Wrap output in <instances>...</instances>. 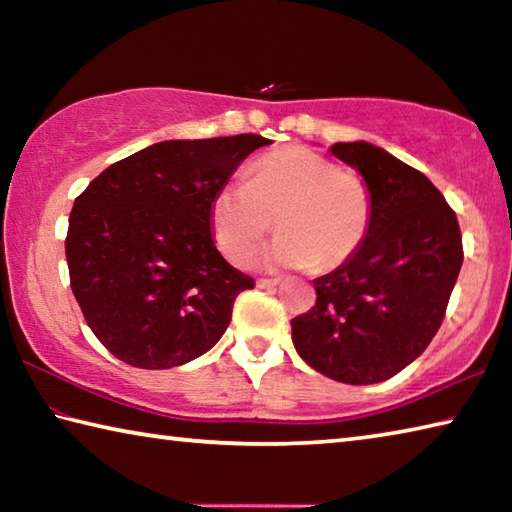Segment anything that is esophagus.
<instances>
[{"mask_svg": "<svg viewBox=\"0 0 512 512\" xmlns=\"http://www.w3.org/2000/svg\"><path fill=\"white\" fill-rule=\"evenodd\" d=\"M277 284H280L277 277H259V280H257L259 289H273V287H277Z\"/></svg>", "mask_w": 512, "mask_h": 512, "instance_id": "esophagus-1", "label": "esophagus"}]
</instances>
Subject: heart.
Listing matches in <instances>:
<instances>
[{
    "label": "heart",
    "instance_id": "b5f03b06",
    "mask_svg": "<svg viewBox=\"0 0 512 512\" xmlns=\"http://www.w3.org/2000/svg\"><path fill=\"white\" fill-rule=\"evenodd\" d=\"M370 214V189L357 171L305 146H282L250 164L246 185H223L212 196L210 230L223 257L241 266L275 219L282 235L264 262L334 271L357 253Z\"/></svg>",
    "mask_w": 512,
    "mask_h": 512
}]
</instances>
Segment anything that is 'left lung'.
I'll use <instances>...</instances> for the list:
<instances>
[{
	"instance_id": "1",
	"label": "left lung",
	"mask_w": 512,
	"mask_h": 512,
	"mask_svg": "<svg viewBox=\"0 0 512 512\" xmlns=\"http://www.w3.org/2000/svg\"><path fill=\"white\" fill-rule=\"evenodd\" d=\"M332 153L366 180L370 225L348 262L316 277V305L291 320V339L320 375L377 384L436 336L463 264L461 228L431 180L395 155L368 142Z\"/></svg>"
}]
</instances>
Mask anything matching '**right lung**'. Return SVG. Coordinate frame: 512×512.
Here are the masks:
<instances>
[{"mask_svg": "<svg viewBox=\"0 0 512 512\" xmlns=\"http://www.w3.org/2000/svg\"><path fill=\"white\" fill-rule=\"evenodd\" d=\"M262 135L169 140L99 173L69 214L65 255L94 336L128 366L164 370L212 350L253 277L221 257L212 196Z\"/></svg>", "mask_w": 512, "mask_h": 512, "instance_id": "right-lung-1", "label": "right lung"}]
</instances>
